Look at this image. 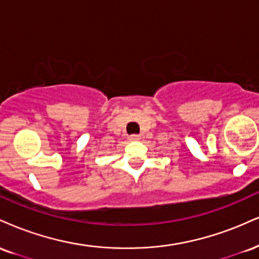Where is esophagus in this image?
I'll list each match as a JSON object with an SVG mask.
<instances>
[{
    "label": "esophagus",
    "instance_id": "1",
    "mask_svg": "<svg viewBox=\"0 0 259 259\" xmlns=\"http://www.w3.org/2000/svg\"><path fill=\"white\" fill-rule=\"evenodd\" d=\"M141 139V136L140 135H132L130 136V140H132V141H138V140H140Z\"/></svg>",
    "mask_w": 259,
    "mask_h": 259
}]
</instances>
